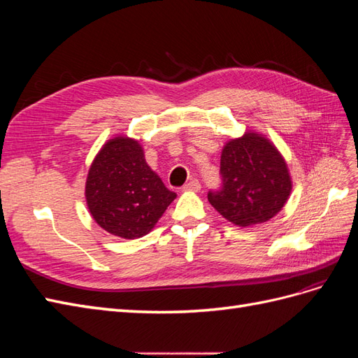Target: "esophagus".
<instances>
[{
  "label": "esophagus",
  "mask_w": 358,
  "mask_h": 358,
  "mask_svg": "<svg viewBox=\"0 0 358 358\" xmlns=\"http://www.w3.org/2000/svg\"><path fill=\"white\" fill-rule=\"evenodd\" d=\"M201 189V183L197 179H192L191 182L183 185L182 191H189V192H199Z\"/></svg>",
  "instance_id": "esophagus-1"
}]
</instances>
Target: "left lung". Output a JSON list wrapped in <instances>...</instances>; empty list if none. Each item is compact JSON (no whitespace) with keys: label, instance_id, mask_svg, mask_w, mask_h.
Masks as SVG:
<instances>
[{"label":"left lung","instance_id":"1","mask_svg":"<svg viewBox=\"0 0 358 358\" xmlns=\"http://www.w3.org/2000/svg\"><path fill=\"white\" fill-rule=\"evenodd\" d=\"M222 189L208 199L237 227L262 224L276 216L289 199L292 180L287 161L272 140L255 129L230 138L221 152Z\"/></svg>","mask_w":358,"mask_h":358}]
</instances>
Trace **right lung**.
Listing matches in <instances>:
<instances>
[{"label":"right lung","instance_id":"1","mask_svg":"<svg viewBox=\"0 0 358 358\" xmlns=\"http://www.w3.org/2000/svg\"><path fill=\"white\" fill-rule=\"evenodd\" d=\"M86 206L103 230L122 239H138L152 231L176 199L148 166L138 140L116 136L92 159L85 183Z\"/></svg>","mask_w":358,"mask_h":358}]
</instances>
